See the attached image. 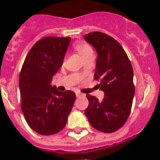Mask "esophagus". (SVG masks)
I'll return each mask as SVG.
<instances>
[{
	"mask_svg": "<svg viewBox=\"0 0 160 160\" xmlns=\"http://www.w3.org/2000/svg\"><path fill=\"white\" fill-rule=\"evenodd\" d=\"M83 94H81L80 92H79V91H77V92H76V96H77V98L80 97V96H83Z\"/></svg>",
	"mask_w": 160,
	"mask_h": 160,
	"instance_id": "obj_1",
	"label": "esophagus"
}]
</instances>
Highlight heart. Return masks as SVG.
I'll list each match as a JSON object with an SVG mask.
<instances>
[{
	"mask_svg": "<svg viewBox=\"0 0 160 160\" xmlns=\"http://www.w3.org/2000/svg\"><path fill=\"white\" fill-rule=\"evenodd\" d=\"M74 48L83 58H86L87 56H88L91 54H93V51L91 48L88 44H85V43H77L74 45Z\"/></svg>",
	"mask_w": 160,
	"mask_h": 160,
	"instance_id": "heart-1",
	"label": "heart"
}]
</instances>
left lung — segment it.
Instances as JSON below:
<instances>
[{
    "label": "left lung",
    "mask_w": 160,
    "mask_h": 160,
    "mask_svg": "<svg viewBox=\"0 0 160 160\" xmlns=\"http://www.w3.org/2000/svg\"><path fill=\"white\" fill-rule=\"evenodd\" d=\"M84 39L97 52L94 79L105 93L102 101L87 94L89 105L84 113L94 129L112 133L123 126L131 112L135 91L132 65L124 49L110 36L93 32Z\"/></svg>",
    "instance_id": "obj_1"
}]
</instances>
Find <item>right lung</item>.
I'll return each mask as SVG.
<instances>
[{
    "mask_svg": "<svg viewBox=\"0 0 160 160\" xmlns=\"http://www.w3.org/2000/svg\"><path fill=\"white\" fill-rule=\"evenodd\" d=\"M70 41V37H44L32 46L22 67V110L31 129L42 135L57 134L65 128L75 102L73 91L61 92L51 85Z\"/></svg>",
    "mask_w": 160,
    "mask_h": 160,
    "instance_id": "obj_1",
    "label": "right lung"
}]
</instances>
